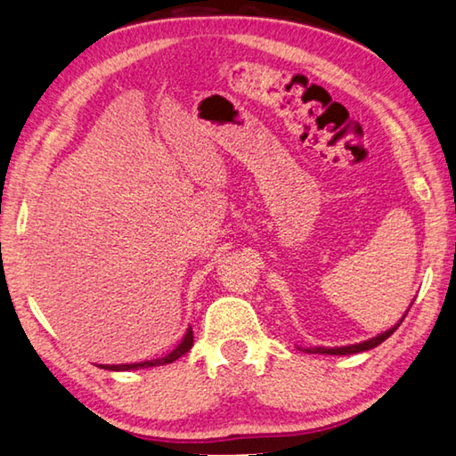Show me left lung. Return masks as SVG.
<instances>
[{"instance_id": "1", "label": "left lung", "mask_w": 456, "mask_h": 456, "mask_svg": "<svg viewBox=\"0 0 456 456\" xmlns=\"http://www.w3.org/2000/svg\"><path fill=\"white\" fill-rule=\"evenodd\" d=\"M408 309H410V307H408ZM406 313H408V311H406ZM406 313H404V317H406ZM404 317H402V319L398 321V323L392 327V330H387V331H384V333H379V335H376V338H371V339H368V341L354 343V346H343V347H309V349H305V352H307V354H327V355H349V354L368 352V349H374V347H378L379 343H382V341H386L387 338H390V335L398 330L402 321H404Z\"/></svg>"}]
</instances>
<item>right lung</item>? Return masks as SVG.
<instances>
[{"label": "right lung", "instance_id": "add662e5", "mask_svg": "<svg viewBox=\"0 0 456 456\" xmlns=\"http://www.w3.org/2000/svg\"><path fill=\"white\" fill-rule=\"evenodd\" d=\"M193 346V331L191 327L188 331H185L183 339L179 346L174 349V352H169L166 357H159V360H151V362H139V363H121V365H101L102 370H110V371H129V370H141V368H153V365H166L175 362L177 357H182L183 354H188Z\"/></svg>", "mask_w": 456, "mask_h": 456}]
</instances>
